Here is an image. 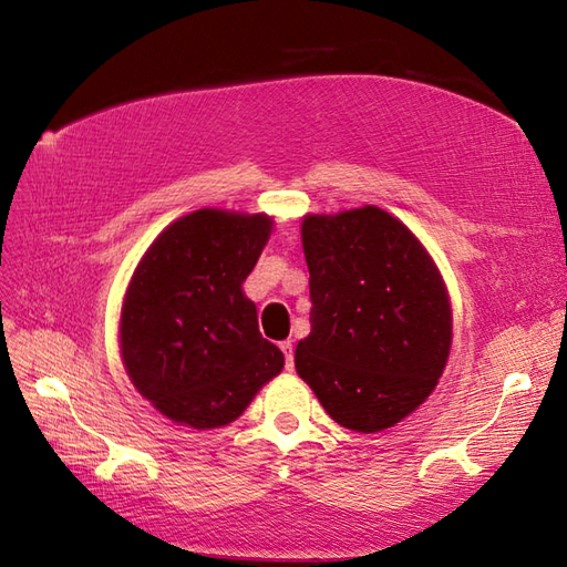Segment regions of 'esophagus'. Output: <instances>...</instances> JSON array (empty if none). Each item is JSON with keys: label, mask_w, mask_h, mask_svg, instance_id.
<instances>
[{"label": "esophagus", "mask_w": 567, "mask_h": 567, "mask_svg": "<svg viewBox=\"0 0 567 567\" xmlns=\"http://www.w3.org/2000/svg\"><path fill=\"white\" fill-rule=\"evenodd\" d=\"M279 348H281L284 357H286V369L290 371V369H293V342H290V340H284Z\"/></svg>", "instance_id": "34e87169"}]
</instances>
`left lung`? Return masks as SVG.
Here are the masks:
<instances>
[{
  "label": "left lung",
  "instance_id": "1",
  "mask_svg": "<svg viewBox=\"0 0 567 567\" xmlns=\"http://www.w3.org/2000/svg\"><path fill=\"white\" fill-rule=\"evenodd\" d=\"M300 231L312 331L296 348L298 375L342 427L385 431L447 367V286L411 229L375 205L305 215Z\"/></svg>",
  "mask_w": 567,
  "mask_h": 567
}]
</instances>
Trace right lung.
<instances>
[{
	"instance_id": "obj_1",
	"label": "right lung",
	"mask_w": 567,
	"mask_h": 567,
	"mask_svg": "<svg viewBox=\"0 0 567 567\" xmlns=\"http://www.w3.org/2000/svg\"><path fill=\"white\" fill-rule=\"evenodd\" d=\"M274 227L265 213L203 208L175 219L136 265L120 312V357L163 416L196 431L244 414L284 354L257 329L244 281Z\"/></svg>"
}]
</instances>
